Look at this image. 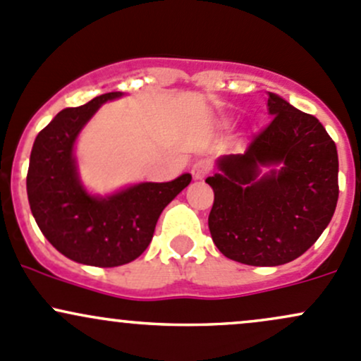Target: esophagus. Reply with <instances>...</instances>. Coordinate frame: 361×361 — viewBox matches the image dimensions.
Here are the masks:
<instances>
[{
  "mask_svg": "<svg viewBox=\"0 0 361 361\" xmlns=\"http://www.w3.org/2000/svg\"><path fill=\"white\" fill-rule=\"evenodd\" d=\"M209 171H211V164L207 161H202V159H200V161H195L192 166V174L195 180H202V178H206L207 174H209Z\"/></svg>",
  "mask_w": 361,
  "mask_h": 361,
  "instance_id": "34e87169",
  "label": "esophagus"
}]
</instances>
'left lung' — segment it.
<instances>
[{
  "label": "left lung",
  "instance_id": "obj_1",
  "mask_svg": "<svg viewBox=\"0 0 361 361\" xmlns=\"http://www.w3.org/2000/svg\"><path fill=\"white\" fill-rule=\"evenodd\" d=\"M271 121L242 154L223 155L209 231L223 256L279 267L305 254L331 223L339 197L336 143L314 116L268 91Z\"/></svg>",
  "mask_w": 361,
  "mask_h": 361
}]
</instances>
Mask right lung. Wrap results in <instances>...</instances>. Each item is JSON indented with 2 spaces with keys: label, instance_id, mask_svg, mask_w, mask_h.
I'll list each match as a JSON object with an SVG mask.
<instances>
[{
  "label": "right lung",
  "instance_id": "obj_1",
  "mask_svg": "<svg viewBox=\"0 0 361 361\" xmlns=\"http://www.w3.org/2000/svg\"><path fill=\"white\" fill-rule=\"evenodd\" d=\"M123 94L112 91L81 107L63 109L39 131L30 150L27 197L37 226L59 252L90 267L114 268L136 259L149 247L161 212L192 181L185 173L166 183L143 181L104 197L86 190L78 173L75 140L105 102Z\"/></svg>",
  "mask_w": 361,
  "mask_h": 361
}]
</instances>
